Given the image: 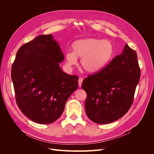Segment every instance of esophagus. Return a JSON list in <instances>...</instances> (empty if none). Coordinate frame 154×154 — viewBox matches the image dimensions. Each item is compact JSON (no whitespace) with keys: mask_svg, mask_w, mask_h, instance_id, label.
<instances>
[{"mask_svg":"<svg viewBox=\"0 0 154 154\" xmlns=\"http://www.w3.org/2000/svg\"><path fill=\"white\" fill-rule=\"evenodd\" d=\"M82 82H83V78H79V79H78V85L80 87H81V86H82Z\"/></svg>","mask_w":154,"mask_h":154,"instance_id":"1","label":"esophagus"}]
</instances>
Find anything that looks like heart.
I'll use <instances>...</instances> for the list:
<instances>
[{"mask_svg":"<svg viewBox=\"0 0 154 154\" xmlns=\"http://www.w3.org/2000/svg\"><path fill=\"white\" fill-rule=\"evenodd\" d=\"M73 51L66 53V60L70 67L76 66L81 58L82 67L89 73L100 71L109 62L113 54L112 44L106 40L91 38L78 40L72 45Z\"/></svg>","mask_w":154,"mask_h":154,"instance_id":"1","label":"heart"}]
</instances>
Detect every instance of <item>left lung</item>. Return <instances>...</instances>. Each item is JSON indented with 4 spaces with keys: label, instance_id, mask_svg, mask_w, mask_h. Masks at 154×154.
<instances>
[{
    "label": "left lung",
    "instance_id": "obj_1",
    "mask_svg": "<svg viewBox=\"0 0 154 154\" xmlns=\"http://www.w3.org/2000/svg\"><path fill=\"white\" fill-rule=\"evenodd\" d=\"M137 58L136 51L125 44L108 66L83 80L86 114L93 122L108 124L128 111L141 76Z\"/></svg>",
    "mask_w": 154,
    "mask_h": 154
}]
</instances>
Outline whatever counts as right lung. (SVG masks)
I'll use <instances>...</instances> for the list:
<instances>
[{
  "mask_svg": "<svg viewBox=\"0 0 154 154\" xmlns=\"http://www.w3.org/2000/svg\"><path fill=\"white\" fill-rule=\"evenodd\" d=\"M63 54L51 35H39L18 50L11 80L18 108L39 124L54 122L62 114L78 76L62 71Z\"/></svg>",
  "mask_w": 154,
  "mask_h": 154,
  "instance_id": "right-lung-1",
  "label": "right lung"
}]
</instances>
